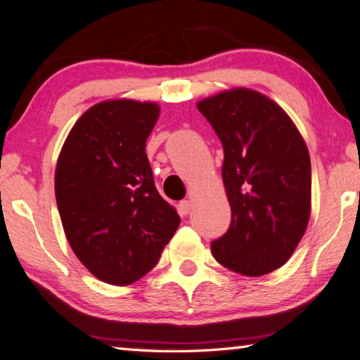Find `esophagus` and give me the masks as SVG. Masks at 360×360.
I'll use <instances>...</instances> for the list:
<instances>
[{
	"instance_id": "1",
	"label": "esophagus",
	"mask_w": 360,
	"mask_h": 360,
	"mask_svg": "<svg viewBox=\"0 0 360 360\" xmlns=\"http://www.w3.org/2000/svg\"><path fill=\"white\" fill-rule=\"evenodd\" d=\"M191 210H192V202H188V200H182V202L179 203V211H181V214L187 216L188 212H191Z\"/></svg>"
}]
</instances>
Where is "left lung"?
I'll use <instances>...</instances> for the list:
<instances>
[{"label":"left lung","mask_w":360,"mask_h":360,"mask_svg":"<svg viewBox=\"0 0 360 360\" xmlns=\"http://www.w3.org/2000/svg\"><path fill=\"white\" fill-rule=\"evenodd\" d=\"M224 148L229 230L211 243L219 264L245 276L283 266L307 230L311 162L303 138L275 101L235 89L200 101Z\"/></svg>","instance_id":"8db88e82"}]
</instances>
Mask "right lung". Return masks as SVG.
<instances>
[{"label":"right lung","instance_id":"add662e5","mask_svg":"<svg viewBox=\"0 0 360 360\" xmlns=\"http://www.w3.org/2000/svg\"><path fill=\"white\" fill-rule=\"evenodd\" d=\"M157 119L155 103H98L79 117L60 152L56 198L66 238L108 284L141 279L179 227L146 155Z\"/></svg>","mask_w":360,"mask_h":360}]
</instances>
